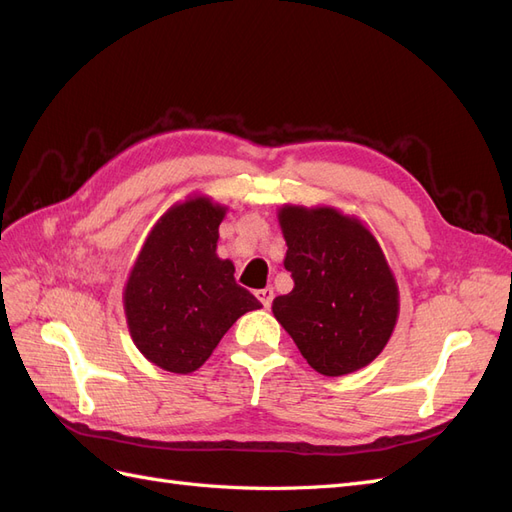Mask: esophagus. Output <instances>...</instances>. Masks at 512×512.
Segmentation results:
<instances>
[{
	"instance_id": "obj_1",
	"label": "esophagus",
	"mask_w": 512,
	"mask_h": 512,
	"mask_svg": "<svg viewBox=\"0 0 512 512\" xmlns=\"http://www.w3.org/2000/svg\"><path fill=\"white\" fill-rule=\"evenodd\" d=\"M256 297H258V301L265 305V307H271V303H273V288H262V290H258L256 292Z\"/></svg>"
}]
</instances>
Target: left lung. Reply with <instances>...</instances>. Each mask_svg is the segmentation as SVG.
<instances>
[{"instance_id":"1","label":"left lung","mask_w":512,"mask_h":512,"mask_svg":"<svg viewBox=\"0 0 512 512\" xmlns=\"http://www.w3.org/2000/svg\"><path fill=\"white\" fill-rule=\"evenodd\" d=\"M277 220L294 288L273 299V316L318 374L335 378L369 365L399 314L380 243L361 220L333 207L284 205Z\"/></svg>"}]
</instances>
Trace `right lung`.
<instances>
[{"instance_id":"obj_1","label":"right lung","mask_w":512,"mask_h":512,"mask_svg":"<svg viewBox=\"0 0 512 512\" xmlns=\"http://www.w3.org/2000/svg\"><path fill=\"white\" fill-rule=\"evenodd\" d=\"M226 207L194 196L170 207L130 271L123 307L136 348L173 374L203 365L245 312L260 309L235 282V265L218 250Z\"/></svg>"}]
</instances>
